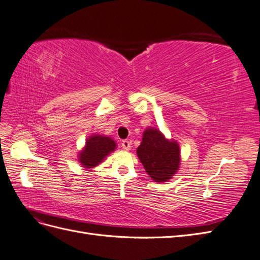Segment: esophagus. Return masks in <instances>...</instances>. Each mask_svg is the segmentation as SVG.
Masks as SVG:
<instances>
[{
	"mask_svg": "<svg viewBox=\"0 0 260 260\" xmlns=\"http://www.w3.org/2000/svg\"><path fill=\"white\" fill-rule=\"evenodd\" d=\"M121 146L123 149H125V151H129V149L131 148V142L128 140H123L121 143Z\"/></svg>",
	"mask_w": 260,
	"mask_h": 260,
	"instance_id": "34e87169",
	"label": "esophagus"
}]
</instances>
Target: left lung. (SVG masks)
Returning a JSON list of instances; mask_svg holds the SVG:
<instances>
[{
    "label": "left lung",
    "instance_id": "left-lung-1",
    "mask_svg": "<svg viewBox=\"0 0 260 260\" xmlns=\"http://www.w3.org/2000/svg\"><path fill=\"white\" fill-rule=\"evenodd\" d=\"M137 153L147 174L156 182H166L180 164L179 146L168 141L157 129H147Z\"/></svg>",
    "mask_w": 260,
    "mask_h": 260
}]
</instances>
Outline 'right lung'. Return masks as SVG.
Returning a JSON list of instances; mask_svg holds the SVG:
<instances>
[{
  "label": "right lung",
  "instance_id": "obj_1",
  "mask_svg": "<svg viewBox=\"0 0 260 260\" xmlns=\"http://www.w3.org/2000/svg\"><path fill=\"white\" fill-rule=\"evenodd\" d=\"M115 147L116 143L111 138L93 136L86 141V145L79 155L80 162L85 168L95 167Z\"/></svg>",
  "mask_w": 260,
  "mask_h": 260
}]
</instances>
